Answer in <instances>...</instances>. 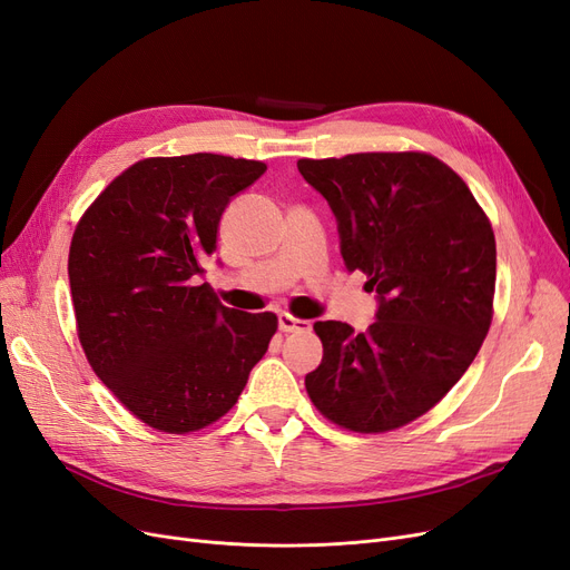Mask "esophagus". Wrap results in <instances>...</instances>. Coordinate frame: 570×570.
Masks as SVG:
<instances>
[{
    "label": "esophagus",
    "instance_id": "obj_1",
    "mask_svg": "<svg viewBox=\"0 0 570 570\" xmlns=\"http://www.w3.org/2000/svg\"><path fill=\"white\" fill-rule=\"evenodd\" d=\"M278 327H281L283 333H304V331H308V327H312V323L295 321V318L287 316V314H281L278 316Z\"/></svg>",
    "mask_w": 570,
    "mask_h": 570
}]
</instances>
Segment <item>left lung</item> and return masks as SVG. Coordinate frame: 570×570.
Segmentation results:
<instances>
[{
    "instance_id": "left-lung-1",
    "label": "left lung",
    "mask_w": 570,
    "mask_h": 570,
    "mask_svg": "<svg viewBox=\"0 0 570 570\" xmlns=\"http://www.w3.org/2000/svg\"><path fill=\"white\" fill-rule=\"evenodd\" d=\"M331 206L350 273L368 275L366 333L316 321L323 358L304 385L316 409L356 433H385L433 409L471 366L492 321L497 247L471 189L430 154L299 159Z\"/></svg>"
}]
</instances>
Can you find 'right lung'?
I'll return each instance as SVG.
<instances>
[{"label": "right lung", "instance_id": "1", "mask_svg": "<svg viewBox=\"0 0 570 570\" xmlns=\"http://www.w3.org/2000/svg\"><path fill=\"white\" fill-rule=\"evenodd\" d=\"M264 170L220 154L137 161L73 233L68 281L85 356L161 433L228 413L278 327L275 314L223 306L202 283L223 212Z\"/></svg>", "mask_w": 570, "mask_h": 570}]
</instances>
